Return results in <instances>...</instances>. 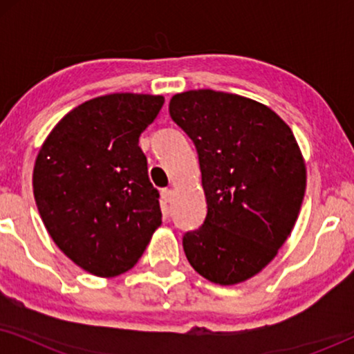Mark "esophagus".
<instances>
[{
	"instance_id": "obj_1",
	"label": "esophagus",
	"mask_w": 354,
	"mask_h": 354,
	"mask_svg": "<svg viewBox=\"0 0 354 354\" xmlns=\"http://www.w3.org/2000/svg\"><path fill=\"white\" fill-rule=\"evenodd\" d=\"M161 198H162V201L166 203H171L172 201V198H174V192L171 190V188H164V190L161 192Z\"/></svg>"
}]
</instances>
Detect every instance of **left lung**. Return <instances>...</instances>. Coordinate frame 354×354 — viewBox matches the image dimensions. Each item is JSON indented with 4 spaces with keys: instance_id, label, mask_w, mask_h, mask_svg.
<instances>
[{
    "instance_id": "8db88e82",
    "label": "left lung",
    "mask_w": 354,
    "mask_h": 354,
    "mask_svg": "<svg viewBox=\"0 0 354 354\" xmlns=\"http://www.w3.org/2000/svg\"><path fill=\"white\" fill-rule=\"evenodd\" d=\"M192 138L207 214L183 235L188 263L219 285L245 282L288 239L306 190V166L292 129L268 106L240 95L190 90L169 103Z\"/></svg>"
}]
</instances>
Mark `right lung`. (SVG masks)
<instances>
[{
  "label": "right lung",
  "mask_w": 354,
  "mask_h": 354,
  "mask_svg": "<svg viewBox=\"0 0 354 354\" xmlns=\"http://www.w3.org/2000/svg\"><path fill=\"white\" fill-rule=\"evenodd\" d=\"M162 104L159 95L98 96L67 113L41 145L33 167L38 212L57 248L86 272H127L161 225L138 138Z\"/></svg>",
  "instance_id": "obj_1"
}]
</instances>
